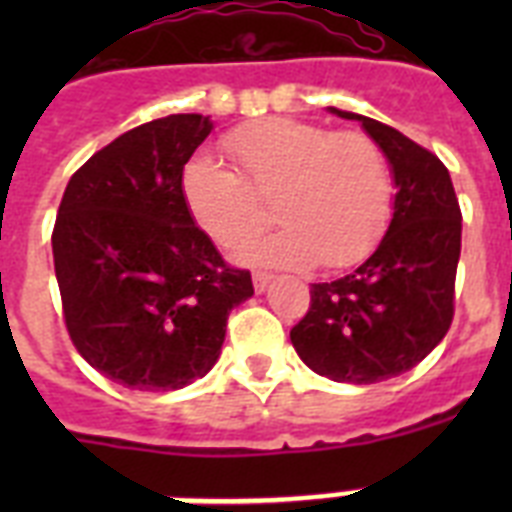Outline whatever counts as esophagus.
Wrapping results in <instances>:
<instances>
[{
  "label": "esophagus",
  "instance_id": "34e87169",
  "mask_svg": "<svg viewBox=\"0 0 512 512\" xmlns=\"http://www.w3.org/2000/svg\"><path fill=\"white\" fill-rule=\"evenodd\" d=\"M271 273H265V271H257L255 276H252V284H255V292H265L268 289V284H271Z\"/></svg>",
  "mask_w": 512,
  "mask_h": 512
}]
</instances>
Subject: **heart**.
<instances>
[{
	"mask_svg": "<svg viewBox=\"0 0 512 512\" xmlns=\"http://www.w3.org/2000/svg\"><path fill=\"white\" fill-rule=\"evenodd\" d=\"M241 175L209 156L183 170V199L193 223L217 247L247 244L271 220L281 228L249 244L241 257L257 265L342 268L372 252L393 212L388 156L361 132L335 135L316 124L268 119L225 138Z\"/></svg>",
	"mask_w": 512,
	"mask_h": 512,
	"instance_id": "1",
	"label": "heart"
}]
</instances>
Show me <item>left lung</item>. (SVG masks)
Listing matches in <instances>:
<instances>
[{
	"label": "left lung",
	"instance_id": "left-lung-1",
	"mask_svg": "<svg viewBox=\"0 0 512 512\" xmlns=\"http://www.w3.org/2000/svg\"><path fill=\"white\" fill-rule=\"evenodd\" d=\"M364 127L393 170V217L374 252L342 279L313 284L311 308L289 340L305 366L350 385L417 366L449 332L462 215L438 156L388 124L329 106Z\"/></svg>",
	"mask_w": 512,
	"mask_h": 512
}]
</instances>
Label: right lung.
<instances>
[{"instance_id":"obj_1","label":"right lung","mask_w":512,"mask_h":512,"mask_svg":"<svg viewBox=\"0 0 512 512\" xmlns=\"http://www.w3.org/2000/svg\"><path fill=\"white\" fill-rule=\"evenodd\" d=\"M215 122L172 114L124 132L66 185L52 231L63 316L92 369L177 390L217 364L228 313L255 295L193 223L183 170Z\"/></svg>"}]
</instances>
